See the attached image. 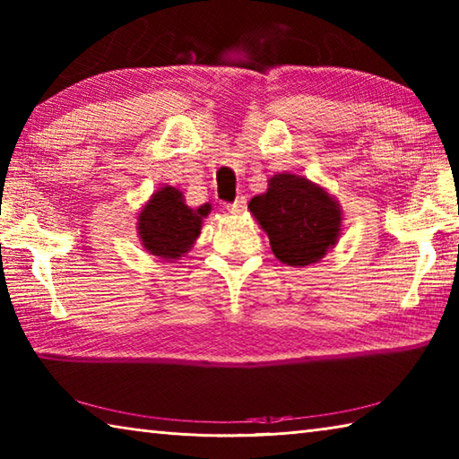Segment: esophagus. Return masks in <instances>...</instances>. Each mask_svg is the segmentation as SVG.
Wrapping results in <instances>:
<instances>
[{
    "label": "esophagus",
    "instance_id": "esophagus-1",
    "mask_svg": "<svg viewBox=\"0 0 459 459\" xmlns=\"http://www.w3.org/2000/svg\"><path fill=\"white\" fill-rule=\"evenodd\" d=\"M226 207H228V212H230V213H244V212H246V207H247V200H246L244 195H239L236 202H233V204H228Z\"/></svg>",
    "mask_w": 459,
    "mask_h": 459
}]
</instances>
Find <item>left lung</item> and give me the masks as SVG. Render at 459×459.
I'll list each match as a JSON object with an SVG mask.
<instances>
[{
  "label": "left lung",
  "instance_id": "left-lung-1",
  "mask_svg": "<svg viewBox=\"0 0 459 459\" xmlns=\"http://www.w3.org/2000/svg\"><path fill=\"white\" fill-rule=\"evenodd\" d=\"M249 212L265 230L275 257L288 265L319 262L340 236L342 213L333 197L291 174L273 176L267 194L249 202Z\"/></svg>",
  "mask_w": 459,
  "mask_h": 459
}]
</instances>
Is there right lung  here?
Here are the masks:
<instances>
[{
  "label": "right lung",
  "instance_id": "1",
  "mask_svg": "<svg viewBox=\"0 0 459 459\" xmlns=\"http://www.w3.org/2000/svg\"><path fill=\"white\" fill-rule=\"evenodd\" d=\"M207 213L210 204L192 210L184 204L179 189L163 187L140 213L142 244L153 255L176 259L200 236L202 218Z\"/></svg>",
  "mask_w": 459,
  "mask_h": 459
}]
</instances>
